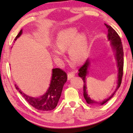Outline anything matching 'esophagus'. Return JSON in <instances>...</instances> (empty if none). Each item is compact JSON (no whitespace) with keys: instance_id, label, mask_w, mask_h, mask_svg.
<instances>
[{"instance_id":"1","label":"esophagus","mask_w":133,"mask_h":133,"mask_svg":"<svg viewBox=\"0 0 133 133\" xmlns=\"http://www.w3.org/2000/svg\"><path fill=\"white\" fill-rule=\"evenodd\" d=\"M75 75V73L74 72H71L68 73V75H67V77H68V79H71L73 78Z\"/></svg>"}]
</instances>
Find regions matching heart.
Instances as JSON below:
<instances>
[{
  "label": "heart",
  "instance_id": "b5f03b06",
  "mask_svg": "<svg viewBox=\"0 0 133 133\" xmlns=\"http://www.w3.org/2000/svg\"><path fill=\"white\" fill-rule=\"evenodd\" d=\"M57 48L52 51L55 60L60 61L63 57V51L69 49V58L75 63H80L85 60L88 51L86 36L83 33L78 35L76 28H69L59 33L56 40Z\"/></svg>",
  "mask_w": 133,
  "mask_h": 133
}]
</instances>
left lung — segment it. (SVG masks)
Masks as SVG:
<instances>
[{"label":"left lung","mask_w":133,"mask_h":133,"mask_svg":"<svg viewBox=\"0 0 133 133\" xmlns=\"http://www.w3.org/2000/svg\"><path fill=\"white\" fill-rule=\"evenodd\" d=\"M107 28L108 29V39L109 41H112L111 42V45L113 46V48L115 51V56L116 59L117 61V66L118 67V86L116 87V90L115 92L110 96L106 100L103 101L102 102H97L96 101H94L89 97L88 94L87 92V87H86V78L85 77L88 73L87 69L88 68L89 65H90V61L88 59L86 61V62L84 63L82 66L80 67L79 69L78 75L79 77H81L84 81V87H83V90H84V97L85 99L86 102L88 104H96L99 103L101 105L106 103L107 102H108L110 99L114 96L115 93L116 92V90L119 88V87L121 84L122 78L123 76V68H124V51L123 47H122V44L121 39L119 36L116 33V31L112 28L110 25H108L106 24H104Z\"/></svg>","instance_id":"8db88e82"}]
</instances>
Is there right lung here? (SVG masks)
Returning <instances> with one entry per match:
<instances>
[{
	"label": "right lung",
	"instance_id": "add662e5",
	"mask_svg": "<svg viewBox=\"0 0 133 133\" xmlns=\"http://www.w3.org/2000/svg\"><path fill=\"white\" fill-rule=\"evenodd\" d=\"M22 34V30L15 37V41ZM52 76L48 90L42 96L39 97H31L24 93L19 90L17 85L15 87L29 104L37 110L48 111L53 110L57 106L60 98L63 87L67 79V73L61 69H52Z\"/></svg>",
	"mask_w": 133,
	"mask_h": 133
}]
</instances>
